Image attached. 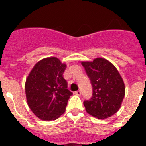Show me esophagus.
Here are the masks:
<instances>
[{
    "label": "esophagus",
    "instance_id": "34e87169",
    "mask_svg": "<svg viewBox=\"0 0 146 146\" xmlns=\"http://www.w3.org/2000/svg\"><path fill=\"white\" fill-rule=\"evenodd\" d=\"M74 94L76 95V96H80V95L82 94V92H81V91H80V90H78V91H76L75 92H74Z\"/></svg>",
    "mask_w": 146,
    "mask_h": 146
}]
</instances>
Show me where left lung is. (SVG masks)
<instances>
[{"instance_id":"obj_1","label":"left lung","mask_w":146,"mask_h":146,"mask_svg":"<svg viewBox=\"0 0 146 146\" xmlns=\"http://www.w3.org/2000/svg\"><path fill=\"white\" fill-rule=\"evenodd\" d=\"M92 86V96L83 102L86 111L98 119L117 113L125 96V86L117 68L104 58L82 62Z\"/></svg>"}]
</instances>
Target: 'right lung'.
I'll return each mask as SVG.
<instances>
[{
	"mask_svg": "<svg viewBox=\"0 0 146 146\" xmlns=\"http://www.w3.org/2000/svg\"><path fill=\"white\" fill-rule=\"evenodd\" d=\"M66 64L57 57H48L35 64L26 79L27 103L36 117L54 120L65 111L73 92L63 76Z\"/></svg>",
	"mask_w": 146,
	"mask_h": 146,
	"instance_id": "add662e5",
	"label": "right lung"
}]
</instances>
